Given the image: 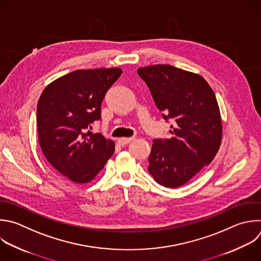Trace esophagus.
<instances>
[{
    "instance_id": "34e87169",
    "label": "esophagus",
    "mask_w": 261,
    "mask_h": 261,
    "mask_svg": "<svg viewBox=\"0 0 261 261\" xmlns=\"http://www.w3.org/2000/svg\"><path fill=\"white\" fill-rule=\"evenodd\" d=\"M134 139H135L134 137H122V138L118 139V143H119L120 145H126V144H128L129 142L133 141Z\"/></svg>"
}]
</instances>
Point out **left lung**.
Masks as SVG:
<instances>
[{"mask_svg":"<svg viewBox=\"0 0 261 261\" xmlns=\"http://www.w3.org/2000/svg\"><path fill=\"white\" fill-rule=\"evenodd\" d=\"M163 119L172 121L171 137L153 139L148 172L166 188L186 185L216 155L222 137L215 94L200 74L169 64L137 69Z\"/></svg>","mask_w":261,"mask_h":261,"instance_id":"obj_1","label":"left lung"}]
</instances>
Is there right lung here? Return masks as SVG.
Masks as SVG:
<instances>
[{"label": "right lung", "mask_w": 261, "mask_h": 261, "mask_svg": "<svg viewBox=\"0 0 261 261\" xmlns=\"http://www.w3.org/2000/svg\"><path fill=\"white\" fill-rule=\"evenodd\" d=\"M122 69H77L44 89L37 108L39 142L48 162L67 179L87 184L115 152V142L93 133L101 102Z\"/></svg>", "instance_id": "obj_1"}]
</instances>
